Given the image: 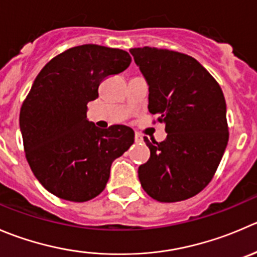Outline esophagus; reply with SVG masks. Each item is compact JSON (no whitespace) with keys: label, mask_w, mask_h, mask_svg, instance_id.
Segmentation results:
<instances>
[{"label":"esophagus","mask_w":257,"mask_h":257,"mask_svg":"<svg viewBox=\"0 0 257 257\" xmlns=\"http://www.w3.org/2000/svg\"><path fill=\"white\" fill-rule=\"evenodd\" d=\"M134 141H136V143H142L143 142V137L139 136V134H136L134 136Z\"/></svg>","instance_id":"1"}]
</instances>
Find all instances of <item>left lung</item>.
<instances>
[{
	"label": "left lung",
	"mask_w": 257,
	"mask_h": 257,
	"mask_svg": "<svg viewBox=\"0 0 257 257\" xmlns=\"http://www.w3.org/2000/svg\"><path fill=\"white\" fill-rule=\"evenodd\" d=\"M149 86V113L167 138L138 168L144 191L159 202L193 197L211 182L228 142L226 101L217 81L192 56L157 47L129 50Z\"/></svg>",
	"instance_id": "8db88e82"
}]
</instances>
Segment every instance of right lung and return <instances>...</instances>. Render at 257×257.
<instances>
[{
	"label": "right lung",
	"instance_id": "right-lung-1",
	"mask_svg": "<svg viewBox=\"0 0 257 257\" xmlns=\"http://www.w3.org/2000/svg\"><path fill=\"white\" fill-rule=\"evenodd\" d=\"M120 49L81 45L50 60L20 111V131L31 171L50 193L85 202L105 188L114 159L134 142L133 129H100L86 118L89 101L109 75L131 65Z\"/></svg>",
	"mask_w": 257,
	"mask_h": 257
}]
</instances>
